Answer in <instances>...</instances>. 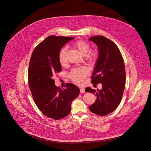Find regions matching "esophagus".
Listing matches in <instances>:
<instances>
[{
  "label": "esophagus",
  "mask_w": 151,
  "mask_h": 151,
  "mask_svg": "<svg viewBox=\"0 0 151 151\" xmlns=\"http://www.w3.org/2000/svg\"><path fill=\"white\" fill-rule=\"evenodd\" d=\"M80 93H83L86 92H85V88H81L80 89Z\"/></svg>",
  "instance_id": "34e87169"
}]
</instances>
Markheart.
Instances as JSON below:
<instances>
[{"mask_svg": "<svg viewBox=\"0 0 151 151\" xmlns=\"http://www.w3.org/2000/svg\"><path fill=\"white\" fill-rule=\"evenodd\" d=\"M73 46L81 55L85 56L88 53L87 59L89 60H93L97 57L98 53L96 50L92 51L89 52L90 50V46L84 41H77L73 43ZM67 48L63 47L59 52V62L62 65H65L67 62ZM88 73V69L86 67H81L78 68L73 69L71 73V76L73 81L80 84L84 83Z\"/></svg>", "mask_w": 151, "mask_h": 151, "instance_id": "heart-1", "label": "heart"}]
</instances>
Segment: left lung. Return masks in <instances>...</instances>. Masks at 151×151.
<instances>
[{
  "mask_svg": "<svg viewBox=\"0 0 151 151\" xmlns=\"http://www.w3.org/2000/svg\"><path fill=\"white\" fill-rule=\"evenodd\" d=\"M89 40L98 48L91 83H101L102 86L101 90L86 88V92L97 96V100L89 109L96 114L107 115L115 110L122 100L126 81L124 60L117 46L109 39L97 36L90 37Z\"/></svg>",
  "mask_w": 151,
  "mask_h": 151,
  "instance_id": "1",
  "label": "left lung"
}]
</instances>
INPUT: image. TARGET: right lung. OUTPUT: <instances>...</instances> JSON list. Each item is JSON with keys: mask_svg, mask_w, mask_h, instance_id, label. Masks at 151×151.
Masks as SVG:
<instances>
[{"mask_svg": "<svg viewBox=\"0 0 151 151\" xmlns=\"http://www.w3.org/2000/svg\"><path fill=\"white\" fill-rule=\"evenodd\" d=\"M74 37L51 36L33 51L28 69L30 90L36 105L43 114L58 120L70 114L71 103L78 97L79 88L67 83L65 89L55 85L52 76L62 71L58 55L61 49Z\"/></svg>", "mask_w": 151, "mask_h": 151, "instance_id": "1", "label": "right lung"}]
</instances>
